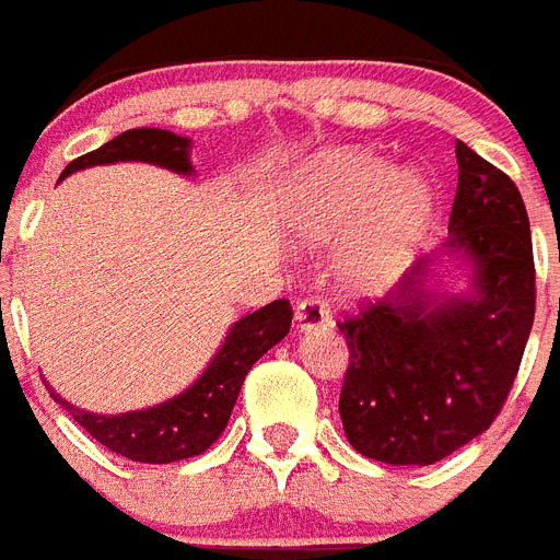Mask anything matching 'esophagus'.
Listing matches in <instances>:
<instances>
[{"instance_id":"34e87169","label":"esophagus","mask_w":560,"mask_h":560,"mask_svg":"<svg viewBox=\"0 0 560 560\" xmlns=\"http://www.w3.org/2000/svg\"><path fill=\"white\" fill-rule=\"evenodd\" d=\"M332 324L330 307L318 299H304V302L295 304V327L302 332L313 330H327Z\"/></svg>"}]
</instances>
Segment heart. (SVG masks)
<instances>
[{
    "label": "heart",
    "mask_w": 560,
    "mask_h": 560,
    "mask_svg": "<svg viewBox=\"0 0 560 560\" xmlns=\"http://www.w3.org/2000/svg\"><path fill=\"white\" fill-rule=\"evenodd\" d=\"M439 215L441 190L427 171H398L370 150H330L302 167L288 219L299 247L338 244L341 293L378 299L412 270Z\"/></svg>",
    "instance_id": "obj_1"
}]
</instances>
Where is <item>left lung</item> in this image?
Returning a JSON list of instances; mask_svg holds the SVG:
<instances>
[{
    "instance_id": "obj_1",
    "label": "left lung",
    "mask_w": 560,
    "mask_h": 560,
    "mask_svg": "<svg viewBox=\"0 0 560 560\" xmlns=\"http://www.w3.org/2000/svg\"><path fill=\"white\" fill-rule=\"evenodd\" d=\"M450 236L398 290L338 324L350 368L338 398L347 441L373 462L427 467L501 412L535 316L529 219L518 187L455 142Z\"/></svg>"
}]
</instances>
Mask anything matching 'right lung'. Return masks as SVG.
<instances>
[{
  "label": "right lung",
  "mask_w": 560,
  "mask_h": 560,
  "mask_svg": "<svg viewBox=\"0 0 560 560\" xmlns=\"http://www.w3.org/2000/svg\"><path fill=\"white\" fill-rule=\"evenodd\" d=\"M116 162H148L178 173V176H192L187 136L162 128H133L119 133L98 150L73 159L59 176V182L84 167ZM290 322H293V310L284 299L265 304L256 313H247L233 322L215 355L208 361V368L201 370V375L190 387L167 401L142 407V410L102 416V412L82 410L77 404L65 401L54 387L48 389L50 396L110 453H119L139 464L185 462V458L205 453L222 435L238 398V389L244 384V375L250 373L253 364L270 347H276L288 336Z\"/></svg>",
  "instance_id": "add662e5"
}]
</instances>
